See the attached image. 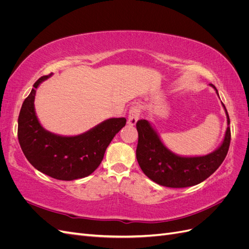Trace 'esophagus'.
Masks as SVG:
<instances>
[{"instance_id": "34e87169", "label": "esophagus", "mask_w": 249, "mask_h": 249, "mask_svg": "<svg viewBox=\"0 0 249 249\" xmlns=\"http://www.w3.org/2000/svg\"><path fill=\"white\" fill-rule=\"evenodd\" d=\"M140 116V111L138 109V107H133L131 108L130 112H129V119H127V124L130 125H135L137 124L138 119Z\"/></svg>"}]
</instances>
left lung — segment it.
<instances>
[{
	"label": "left lung",
	"mask_w": 249,
	"mask_h": 249,
	"mask_svg": "<svg viewBox=\"0 0 249 249\" xmlns=\"http://www.w3.org/2000/svg\"><path fill=\"white\" fill-rule=\"evenodd\" d=\"M211 87L217 89L214 85ZM222 104L228 126L220 145L203 156H180L164 144L159 133L148 120L137 123L138 145L136 158L144 175L155 183L169 188H185L197 185L217 170L227 157L231 142L230 117Z\"/></svg>",
	"instance_id": "left-lung-1"
}]
</instances>
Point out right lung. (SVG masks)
<instances>
[{"mask_svg":"<svg viewBox=\"0 0 249 249\" xmlns=\"http://www.w3.org/2000/svg\"><path fill=\"white\" fill-rule=\"evenodd\" d=\"M52 77L35 82L18 116V137L27 160L51 178L73 180L88 177L100 166L105 152L115 135L125 125L124 117L108 118L91 129L73 136L52 133L41 125L36 115V90Z\"/></svg>","mask_w":249,"mask_h":249,"instance_id":"add662e5","label":"right lung"}]
</instances>
